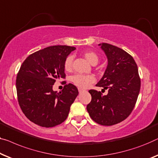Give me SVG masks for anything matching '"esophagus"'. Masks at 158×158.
<instances>
[{"mask_svg": "<svg viewBox=\"0 0 158 158\" xmlns=\"http://www.w3.org/2000/svg\"><path fill=\"white\" fill-rule=\"evenodd\" d=\"M84 90V89H80V88H79V93H81V92H83Z\"/></svg>", "mask_w": 158, "mask_h": 158, "instance_id": "34e87169", "label": "esophagus"}]
</instances>
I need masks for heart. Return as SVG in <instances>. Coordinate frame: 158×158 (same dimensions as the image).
<instances>
[{
    "label": "heart",
    "instance_id": "heart-1",
    "mask_svg": "<svg viewBox=\"0 0 158 158\" xmlns=\"http://www.w3.org/2000/svg\"><path fill=\"white\" fill-rule=\"evenodd\" d=\"M84 56L86 60L91 64L95 65L98 62V56L95 52L94 51H86L84 53ZM73 57L72 56H68L64 61V68L66 71H70L72 69ZM71 81L74 85L77 86L79 88L85 89L87 88L91 84H92L95 81V78L93 75L90 74H77L73 75L71 77Z\"/></svg>",
    "mask_w": 158,
    "mask_h": 158
}]
</instances>
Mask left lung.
Segmentation results:
<instances>
[{
    "instance_id": "1",
    "label": "left lung",
    "mask_w": 158,
    "mask_h": 158,
    "mask_svg": "<svg viewBox=\"0 0 158 158\" xmlns=\"http://www.w3.org/2000/svg\"><path fill=\"white\" fill-rule=\"evenodd\" d=\"M108 60L107 67L96 86L109 89L107 95L89 90L91 102L86 109L91 119L102 126L124 121L133 110L140 89L137 64L123 49L108 43L98 44Z\"/></svg>"
}]
</instances>
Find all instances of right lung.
Returning <instances> with one entry per match:
<instances>
[{"instance_id": "1", "label": "right lung", "mask_w": 158, "mask_h": 158, "mask_svg": "<svg viewBox=\"0 0 158 158\" xmlns=\"http://www.w3.org/2000/svg\"><path fill=\"white\" fill-rule=\"evenodd\" d=\"M74 47L55 45L35 52L21 65L16 79L19 105L30 121L50 128L64 122L78 89L66 84L62 91H53L56 80L65 78L64 63Z\"/></svg>"}]
</instances>
